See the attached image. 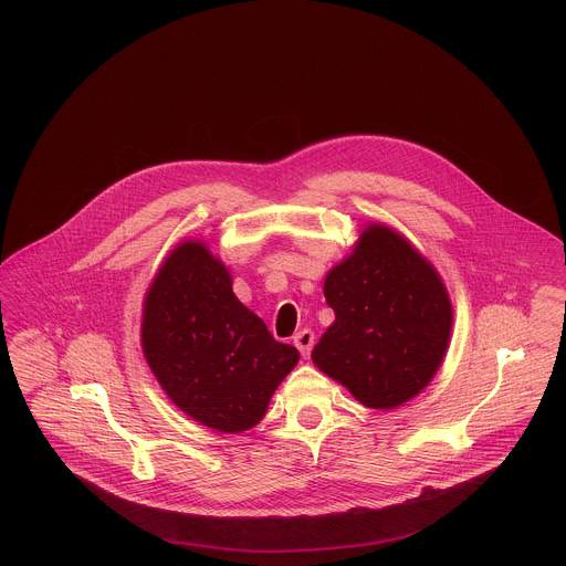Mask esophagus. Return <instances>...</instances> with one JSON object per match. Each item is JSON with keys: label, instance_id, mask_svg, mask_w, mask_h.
Returning a JSON list of instances; mask_svg holds the SVG:
<instances>
[{"label": "esophagus", "instance_id": "obj_1", "mask_svg": "<svg viewBox=\"0 0 566 566\" xmlns=\"http://www.w3.org/2000/svg\"><path fill=\"white\" fill-rule=\"evenodd\" d=\"M314 339H316V335H314L312 328H303V331H298V333L294 335V344H296V348L301 350L303 357H307V355L312 353Z\"/></svg>", "mask_w": 566, "mask_h": 566}]
</instances>
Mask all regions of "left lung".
<instances>
[{
    "instance_id": "obj_1",
    "label": "left lung",
    "mask_w": 566,
    "mask_h": 566,
    "mask_svg": "<svg viewBox=\"0 0 566 566\" xmlns=\"http://www.w3.org/2000/svg\"><path fill=\"white\" fill-rule=\"evenodd\" d=\"M335 323L314 364L373 409L416 397L436 375L451 335V303L436 270L386 227L361 233L324 279Z\"/></svg>"
}]
</instances>
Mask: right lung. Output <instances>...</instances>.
Masks as SVG:
<instances>
[{"label": "right lung", "mask_w": 566, "mask_h": 566, "mask_svg": "<svg viewBox=\"0 0 566 566\" xmlns=\"http://www.w3.org/2000/svg\"><path fill=\"white\" fill-rule=\"evenodd\" d=\"M142 344L167 397L193 420L238 433L254 427L298 350L245 310L229 270L205 243H180L146 296Z\"/></svg>", "instance_id": "add662e5"}]
</instances>
